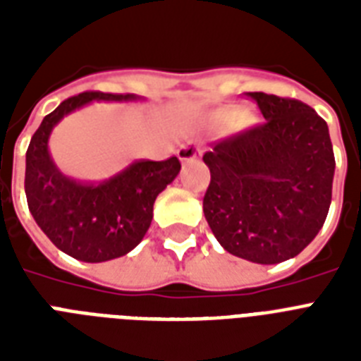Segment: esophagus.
Listing matches in <instances>:
<instances>
[{
  "mask_svg": "<svg viewBox=\"0 0 361 361\" xmlns=\"http://www.w3.org/2000/svg\"><path fill=\"white\" fill-rule=\"evenodd\" d=\"M178 155H180L181 163L185 164V163H191V161H195V159H200V155H202V149H200L198 146H195L192 142H189V144H185V146L180 147Z\"/></svg>",
  "mask_w": 361,
  "mask_h": 361,
  "instance_id": "1",
  "label": "esophagus"
}]
</instances>
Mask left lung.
<instances>
[{
	"mask_svg": "<svg viewBox=\"0 0 361 361\" xmlns=\"http://www.w3.org/2000/svg\"><path fill=\"white\" fill-rule=\"evenodd\" d=\"M264 123L204 153V215L225 251L257 264L296 257L330 209L336 157L326 121L302 101L247 93Z\"/></svg>",
	"mask_w": 361,
	"mask_h": 361,
	"instance_id": "8db88e82",
	"label": "left lung"
}]
</instances>
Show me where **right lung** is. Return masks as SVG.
<instances>
[{
  "instance_id": "right-lung-1",
  "label": "right lung",
  "mask_w": 361,
  "mask_h": 361,
  "mask_svg": "<svg viewBox=\"0 0 361 361\" xmlns=\"http://www.w3.org/2000/svg\"><path fill=\"white\" fill-rule=\"evenodd\" d=\"M133 93L84 92L65 99L42 120L25 152V198L33 219L59 251L82 262H104L133 251L153 219V202L180 174L178 157L140 159L101 183L59 172L48 152L50 133L63 116L92 101H136Z\"/></svg>"
}]
</instances>
